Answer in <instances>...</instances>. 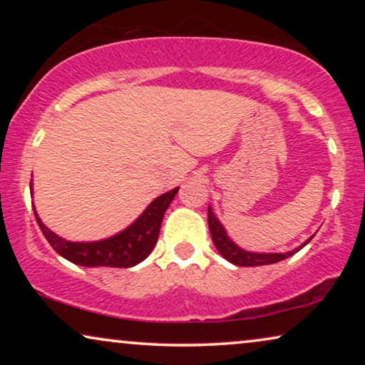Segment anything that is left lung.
<instances>
[{"mask_svg": "<svg viewBox=\"0 0 365 365\" xmlns=\"http://www.w3.org/2000/svg\"><path fill=\"white\" fill-rule=\"evenodd\" d=\"M207 224H209V231H211L212 242L219 251V254H221L226 261L236 264V266H241V267L267 266V264L284 261V259L291 257L297 251H301V249L312 239V237L307 239L306 242L301 244L297 249H294V251L282 252V254L281 252H271V254L269 252H249V251H244V249L239 247L237 244L227 236L226 229L222 227V224L219 222V219L214 216L211 206L207 207Z\"/></svg>", "mask_w": 365, "mask_h": 365, "instance_id": "obj_1", "label": "left lung"}]
</instances>
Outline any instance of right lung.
<instances>
[{"label": "right lung", "mask_w": 365, "mask_h": 365, "mask_svg": "<svg viewBox=\"0 0 365 365\" xmlns=\"http://www.w3.org/2000/svg\"><path fill=\"white\" fill-rule=\"evenodd\" d=\"M178 189L179 187L161 194L144 209V212L131 226L118 232L116 236L103 239V241H66L44 226L36 209H34V216H36L39 229L54 251L73 264L84 267H133L144 261L156 246L164 212L178 194Z\"/></svg>", "instance_id": "1"}]
</instances>
